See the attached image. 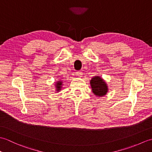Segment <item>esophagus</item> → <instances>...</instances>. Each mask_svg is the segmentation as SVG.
I'll return each instance as SVG.
<instances>
[{
  "instance_id": "obj_1",
  "label": "esophagus",
  "mask_w": 152,
  "mask_h": 152,
  "mask_svg": "<svg viewBox=\"0 0 152 152\" xmlns=\"http://www.w3.org/2000/svg\"><path fill=\"white\" fill-rule=\"evenodd\" d=\"M75 75L78 77H82V71H77V72H76Z\"/></svg>"
}]
</instances>
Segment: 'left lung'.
<instances>
[{"label": "left lung", "instance_id": "left-lung-1", "mask_svg": "<svg viewBox=\"0 0 152 152\" xmlns=\"http://www.w3.org/2000/svg\"><path fill=\"white\" fill-rule=\"evenodd\" d=\"M90 83H91L93 92L95 95L102 96L106 94L108 91L107 86L101 78L95 76L92 78Z\"/></svg>", "mask_w": 152, "mask_h": 152}]
</instances>
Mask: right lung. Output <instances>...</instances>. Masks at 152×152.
<instances>
[{"label":"right lung","instance_id":"1","mask_svg":"<svg viewBox=\"0 0 152 152\" xmlns=\"http://www.w3.org/2000/svg\"><path fill=\"white\" fill-rule=\"evenodd\" d=\"M61 84H62V82H61V81L58 82L57 83L56 88H57V91H59V90L61 89Z\"/></svg>","mask_w":152,"mask_h":152}]
</instances>
